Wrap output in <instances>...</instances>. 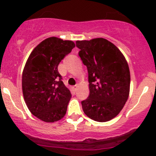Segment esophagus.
<instances>
[{"mask_svg":"<svg viewBox=\"0 0 156 156\" xmlns=\"http://www.w3.org/2000/svg\"><path fill=\"white\" fill-rule=\"evenodd\" d=\"M77 87H78V84H75V85L74 86V89H75V90H76V89H77Z\"/></svg>","mask_w":156,"mask_h":156,"instance_id":"obj_1","label":"esophagus"}]
</instances>
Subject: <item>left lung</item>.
Here are the masks:
<instances>
[{"instance_id":"obj_1","label":"left lung","mask_w":156,"mask_h":156,"mask_svg":"<svg viewBox=\"0 0 156 156\" xmlns=\"http://www.w3.org/2000/svg\"><path fill=\"white\" fill-rule=\"evenodd\" d=\"M78 55L88 72L90 95L81 101L87 117L105 122L115 117L127 102L130 70L119 48L104 38L77 41Z\"/></svg>"}]
</instances>
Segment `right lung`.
Listing matches in <instances>:
<instances>
[{
  "instance_id": "obj_1",
  "label": "right lung",
  "mask_w": 156,
  "mask_h": 156,
  "mask_svg": "<svg viewBox=\"0 0 156 156\" xmlns=\"http://www.w3.org/2000/svg\"><path fill=\"white\" fill-rule=\"evenodd\" d=\"M75 47L72 41L48 37L33 50L23 69L24 100L33 115L44 122H56L66 113L72 94L58 66Z\"/></svg>"
}]
</instances>
